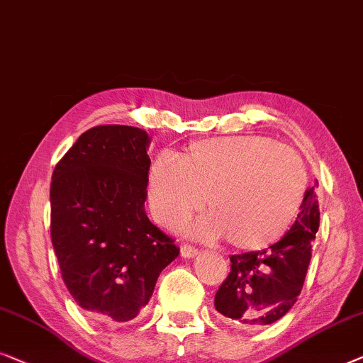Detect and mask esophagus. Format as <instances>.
Listing matches in <instances>:
<instances>
[{"instance_id": "1", "label": "esophagus", "mask_w": 363, "mask_h": 363, "mask_svg": "<svg viewBox=\"0 0 363 363\" xmlns=\"http://www.w3.org/2000/svg\"><path fill=\"white\" fill-rule=\"evenodd\" d=\"M181 255L184 258H194V257H197V255H199V250L191 247V245L184 243L181 247Z\"/></svg>"}]
</instances>
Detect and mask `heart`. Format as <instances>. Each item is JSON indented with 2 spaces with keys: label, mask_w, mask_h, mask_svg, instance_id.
I'll return each instance as SVG.
<instances>
[{
  "label": "heart",
  "mask_w": 363,
  "mask_h": 363,
  "mask_svg": "<svg viewBox=\"0 0 363 363\" xmlns=\"http://www.w3.org/2000/svg\"><path fill=\"white\" fill-rule=\"evenodd\" d=\"M308 187L304 161L294 150L263 136L192 143L184 156L152 162L147 202L157 222L172 223L207 207L196 223H181L203 238L225 235L242 250L268 247L298 216Z\"/></svg>",
  "instance_id": "b5f03b06"
}]
</instances>
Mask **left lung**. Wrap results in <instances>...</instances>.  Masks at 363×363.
Here are the masks:
<instances>
[{
  "label": "left lung",
  "instance_id": "1",
  "mask_svg": "<svg viewBox=\"0 0 363 363\" xmlns=\"http://www.w3.org/2000/svg\"><path fill=\"white\" fill-rule=\"evenodd\" d=\"M315 187L318 182L306 191L298 218L279 242L269 250L230 257V273L216 293V309L227 324L262 329L281 319L298 301L319 228Z\"/></svg>",
  "mask_w": 363,
  "mask_h": 363
}]
</instances>
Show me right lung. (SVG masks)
<instances>
[{
	"mask_svg": "<svg viewBox=\"0 0 363 363\" xmlns=\"http://www.w3.org/2000/svg\"><path fill=\"white\" fill-rule=\"evenodd\" d=\"M145 130L94 126L55 164L50 240L69 293L101 323L135 319L179 255L145 212L151 160Z\"/></svg>",
	"mask_w": 363,
	"mask_h": 363,
	"instance_id": "1",
	"label": "right lung"
}]
</instances>
